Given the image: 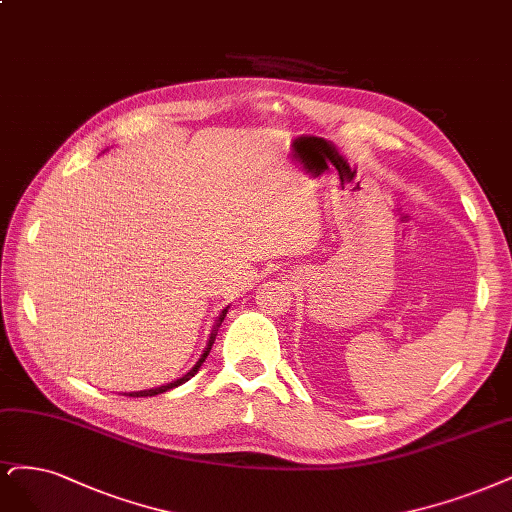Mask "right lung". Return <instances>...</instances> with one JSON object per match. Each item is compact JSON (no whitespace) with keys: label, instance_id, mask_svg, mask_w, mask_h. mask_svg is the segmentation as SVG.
<instances>
[{"label":"right lung","instance_id":"1","mask_svg":"<svg viewBox=\"0 0 512 512\" xmlns=\"http://www.w3.org/2000/svg\"><path fill=\"white\" fill-rule=\"evenodd\" d=\"M226 311H228V307L226 309H222V313H220V317H218V322H216V328L222 324V320L226 317ZM216 328H214V332H211V337H209V341H207V347H205V351H203V356L199 358V362L192 366L188 373L184 375V377H180V379H175V381H171V383H167V385H161V387H154V390H142V392H129V394H125V396H133V398H139V396H156V394H163V392H167V390H173V387H178V385H182V383H186L190 377H195L197 373H199V368L203 366V362H205V358L209 356V351H211V345H214V341H216Z\"/></svg>","mask_w":512,"mask_h":512}]
</instances>
